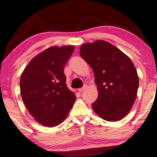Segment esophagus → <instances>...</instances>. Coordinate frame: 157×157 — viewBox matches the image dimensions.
Listing matches in <instances>:
<instances>
[{"mask_svg": "<svg viewBox=\"0 0 157 157\" xmlns=\"http://www.w3.org/2000/svg\"><path fill=\"white\" fill-rule=\"evenodd\" d=\"M87 88V85H84V86H83L82 87H81V88H80V89H79L78 90L79 91H80V93H82V92L83 91V90H85V89H86Z\"/></svg>", "mask_w": 157, "mask_h": 157, "instance_id": "esophagus-1", "label": "esophagus"}]
</instances>
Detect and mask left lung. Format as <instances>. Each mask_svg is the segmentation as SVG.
I'll return each mask as SVG.
<instances>
[{
  "instance_id": "1",
  "label": "left lung",
  "mask_w": 157,
  "mask_h": 157,
  "mask_svg": "<svg viewBox=\"0 0 157 157\" xmlns=\"http://www.w3.org/2000/svg\"><path fill=\"white\" fill-rule=\"evenodd\" d=\"M80 56L95 74L98 97L92 104L104 120L118 121L130 111L139 87V77L128 56L107 41L98 40L80 47Z\"/></svg>"
}]
</instances>
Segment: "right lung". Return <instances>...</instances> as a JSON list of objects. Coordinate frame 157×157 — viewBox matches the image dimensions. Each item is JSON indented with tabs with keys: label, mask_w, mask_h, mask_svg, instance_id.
<instances>
[{
	"label": "right lung",
	"mask_w": 157,
	"mask_h": 157,
	"mask_svg": "<svg viewBox=\"0 0 157 157\" xmlns=\"http://www.w3.org/2000/svg\"><path fill=\"white\" fill-rule=\"evenodd\" d=\"M74 49L73 46L48 48L29 62L21 77L23 101L35 120L45 126L61 124L76 100L64 73Z\"/></svg>",
	"instance_id": "1"
}]
</instances>
